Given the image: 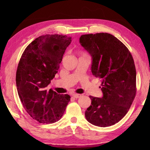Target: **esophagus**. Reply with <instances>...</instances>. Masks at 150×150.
I'll return each instance as SVG.
<instances>
[{"label":"esophagus","instance_id":"34e87169","mask_svg":"<svg viewBox=\"0 0 150 150\" xmlns=\"http://www.w3.org/2000/svg\"><path fill=\"white\" fill-rule=\"evenodd\" d=\"M81 96V95H80V94H73V97H75V98H79Z\"/></svg>","mask_w":150,"mask_h":150}]
</instances>
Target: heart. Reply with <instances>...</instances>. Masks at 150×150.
<instances>
[{
  "label": "heart",
  "mask_w": 150,
  "mask_h": 150,
  "mask_svg": "<svg viewBox=\"0 0 150 150\" xmlns=\"http://www.w3.org/2000/svg\"><path fill=\"white\" fill-rule=\"evenodd\" d=\"M83 54V55H85V54Z\"/></svg>",
  "instance_id": "obj_1"
}]
</instances>
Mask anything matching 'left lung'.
Masks as SVG:
<instances>
[{"label": "left lung", "mask_w": 150, "mask_h": 150, "mask_svg": "<svg viewBox=\"0 0 150 150\" xmlns=\"http://www.w3.org/2000/svg\"><path fill=\"white\" fill-rule=\"evenodd\" d=\"M81 45L93 59L91 71L101 79L102 98L90 96L91 105L85 111L88 122L107 127L126 115L136 93V71L130 51L108 33L85 34Z\"/></svg>", "instance_id": "left-lung-1"}]
</instances>
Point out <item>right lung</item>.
<instances>
[{"mask_svg": "<svg viewBox=\"0 0 150 150\" xmlns=\"http://www.w3.org/2000/svg\"><path fill=\"white\" fill-rule=\"evenodd\" d=\"M71 38L45 34L35 38L24 51L18 65V93L28 115L40 123L52 124L62 118L70 101L68 95L57 94L46 87L59 69Z\"/></svg>", "mask_w": 150, "mask_h": 150, "instance_id": "right-lung-1", "label": "right lung"}]
</instances>
